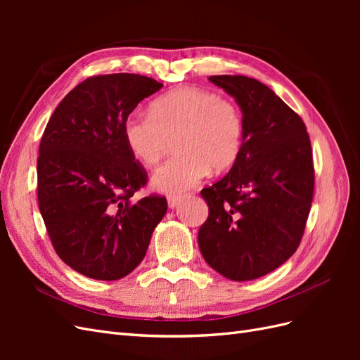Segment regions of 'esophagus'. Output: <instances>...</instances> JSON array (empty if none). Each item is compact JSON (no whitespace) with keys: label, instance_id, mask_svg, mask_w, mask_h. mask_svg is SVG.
I'll list each match as a JSON object with an SVG mask.
<instances>
[{"label":"esophagus","instance_id":"esophagus-1","mask_svg":"<svg viewBox=\"0 0 360 360\" xmlns=\"http://www.w3.org/2000/svg\"><path fill=\"white\" fill-rule=\"evenodd\" d=\"M181 201V197H168V207L169 209H176V207L179 205V202Z\"/></svg>","mask_w":360,"mask_h":360}]
</instances>
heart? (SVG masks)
Returning <instances> with one entry per match:
<instances>
[{"instance_id": "1", "label": "heart", "mask_w": 360, "mask_h": 360, "mask_svg": "<svg viewBox=\"0 0 360 360\" xmlns=\"http://www.w3.org/2000/svg\"><path fill=\"white\" fill-rule=\"evenodd\" d=\"M126 146L146 167H153L176 139V151L151 177L159 192L179 193L198 184L209 169L231 168L242 153L245 122L240 108L216 93L172 90L151 103L150 112L130 114L123 126Z\"/></svg>"}]
</instances>
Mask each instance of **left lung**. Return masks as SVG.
Returning a JSON list of instances; mask_svg holds the SVG:
<instances>
[{"label":"left lung","instance_id":"8db88e82","mask_svg":"<svg viewBox=\"0 0 360 360\" xmlns=\"http://www.w3.org/2000/svg\"><path fill=\"white\" fill-rule=\"evenodd\" d=\"M233 96L245 122L242 153L201 197L198 231L212 269L231 281L270 274L296 252L314 195L311 141L303 120L267 85L242 75L210 76Z\"/></svg>","mask_w":360,"mask_h":360}]
</instances>
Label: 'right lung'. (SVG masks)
<instances>
[{
    "instance_id": "1",
    "label": "right lung",
    "mask_w": 360,
    "mask_h": 360,
    "mask_svg": "<svg viewBox=\"0 0 360 360\" xmlns=\"http://www.w3.org/2000/svg\"><path fill=\"white\" fill-rule=\"evenodd\" d=\"M160 89L143 75L91 76L64 97L43 132L39 209L58 257L86 278L129 275L167 213L165 197L132 200L148 177L123 135L129 114Z\"/></svg>"
}]
</instances>
